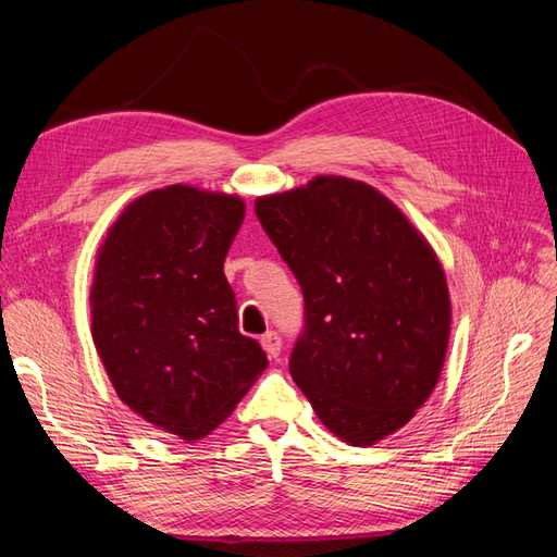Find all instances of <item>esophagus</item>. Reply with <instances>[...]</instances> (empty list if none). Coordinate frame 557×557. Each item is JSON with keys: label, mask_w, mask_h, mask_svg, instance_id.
Segmentation results:
<instances>
[{"label": "esophagus", "mask_w": 557, "mask_h": 557, "mask_svg": "<svg viewBox=\"0 0 557 557\" xmlns=\"http://www.w3.org/2000/svg\"><path fill=\"white\" fill-rule=\"evenodd\" d=\"M260 344H262V348L267 350V356H269V358H278V356H281V336H278L276 332H267V334H262Z\"/></svg>", "instance_id": "1"}]
</instances>
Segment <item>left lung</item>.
<instances>
[{"label": "left lung", "instance_id": "left-lung-1", "mask_svg": "<svg viewBox=\"0 0 557 557\" xmlns=\"http://www.w3.org/2000/svg\"><path fill=\"white\" fill-rule=\"evenodd\" d=\"M256 213L305 293L290 356L299 391L342 442L385 440L428 401L446 360L440 258L391 199L346 176L258 197Z\"/></svg>", "mask_w": 557, "mask_h": 557}]
</instances>
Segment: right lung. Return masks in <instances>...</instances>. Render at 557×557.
<instances>
[{
    "label": "right lung",
    "instance_id": "add662e5",
    "mask_svg": "<svg viewBox=\"0 0 557 557\" xmlns=\"http://www.w3.org/2000/svg\"><path fill=\"white\" fill-rule=\"evenodd\" d=\"M237 195L166 185L123 209L97 250L92 342L111 385L153 428L197 442L267 369L225 278Z\"/></svg>",
    "mask_w": 557,
    "mask_h": 557
}]
</instances>
